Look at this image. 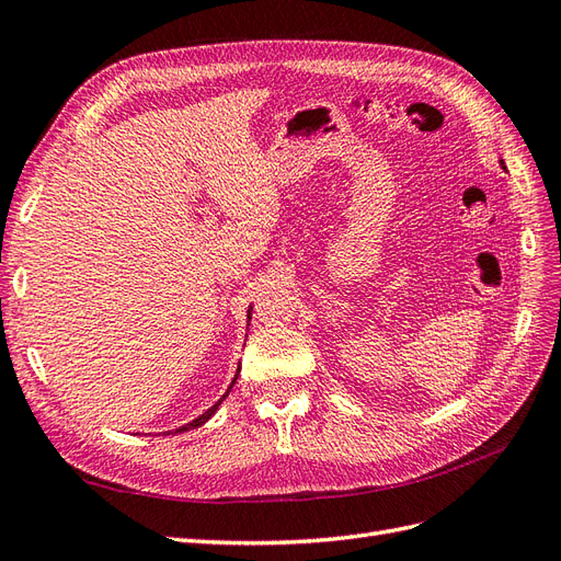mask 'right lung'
Here are the masks:
<instances>
[{
  "label": "right lung",
  "instance_id": "add662e5",
  "mask_svg": "<svg viewBox=\"0 0 561 561\" xmlns=\"http://www.w3.org/2000/svg\"><path fill=\"white\" fill-rule=\"evenodd\" d=\"M239 371H241V369H239ZM236 379H239V375H236ZM236 379H233V381H236ZM231 386H233V383H231ZM231 386H229V390H231ZM229 390H227V393H225V398L229 396ZM225 398H222V400H225ZM222 400H217V402H215V404L210 407V410H208V412H203V414H201L198 419H194L192 423H186V426L178 428L175 433H184V431H190V428H198V426H203V423H206V421H208V419H210V416L215 414V410H217V407H219V404H222Z\"/></svg>",
  "mask_w": 561,
  "mask_h": 561
}]
</instances>
